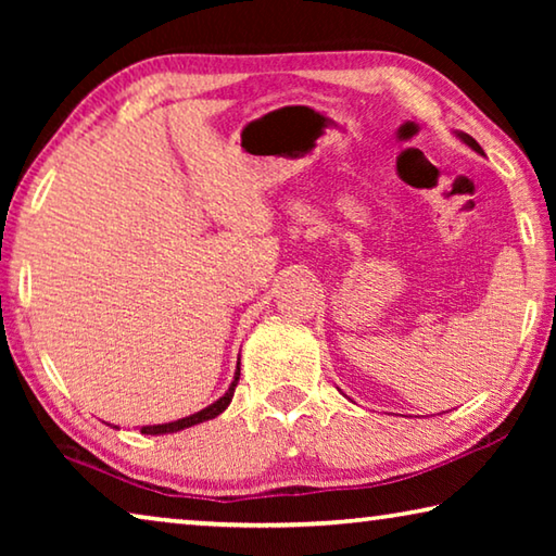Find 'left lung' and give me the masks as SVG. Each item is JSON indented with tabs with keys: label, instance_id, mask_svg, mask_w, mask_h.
Returning <instances> with one entry per match:
<instances>
[{
	"label": "left lung",
	"instance_id": "8db88e82",
	"mask_svg": "<svg viewBox=\"0 0 556 556\" xmlns=\"http://www.w3.org/2000/svg\"><path fill=\"white\" fill-rule=\"evenodd\" d=\"M456 137L460 139V142H464V144H468L470 149H473V152H478V154H481V152H483V149H481V144H478L473 137H468V135H464V131H456Z\"/></svg>",
	"mask_w": 556,
	"mask_h": 556
}]
</instances>
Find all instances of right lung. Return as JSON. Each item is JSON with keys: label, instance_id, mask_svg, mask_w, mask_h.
I'll return each instance as SVG.
<instances>
[{"label": "right lung", "instance_id": "1", "mask_svg": "<svg viewBox=\"0 0 556 556\" xmlns=\"http://www.w3.org/2000/svg\"><path fill=\"white\" fill-rule=\"evenodd\" d=\"M238 380H240V361H238V370H235V378L230 382L228 392L223 394L220 400H215L213 404H208V407L195 412V414H188V417L184 419H176V421H166V425H149V427H142L139 431L142 434H152V437H159V434H174V431H181V429H188V427H195V425H203V421L208 419H215L218 414H223L225 409H228V404L232 402V394H235V388H238ZM119 429V427H115Z\"/></svg>", "mask_w": 556, "mask_h": 556}]
</instances>
